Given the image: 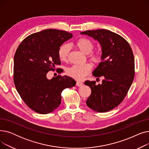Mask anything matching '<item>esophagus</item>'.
<instances>
[{"label":"esophagus","instance_id":"1","mask_svg":"<svg viewBox=\"0 0 149 149\" xmlns=\"http://www.w3.org/2000/svg\"><path fill=\"white\" fill-rule=\"evenodd\" d=\"M83 84V83L82 82H81V81H77V83H76V85L77 86H79V87L81 86Z\"/></svg>","mask_w":149,"mask_h":149}]
</instances>
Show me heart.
<instances>
[{
    "label": "heart",
    "instance_id": "b5f03b06",
    "mask_svg": "<svg viewBox=\"0 0 149 149\" xmlns=\"http://www.w3.org/2000/svg\"><path fill=\"white\" fill-rule=\"evenodd\" d=\"M75 46L85 54H88V58L93 64L98 65L101 61V54L97 52H92L94 48V44L90 39L81 38L75 43ZM69 52V46L67 44L61 45L58 51L59 58L61 61L68 60ZM92 66L89 63L82 65H72L66 70L67 74L77 80H81L91 72Z\"/></svg>",
    "mask_w": 149,
    "mask_h": 149
}]
</instances>
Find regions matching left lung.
Instances as JSON below:
<instances>
[{"label": "left lung", "instance_id": "1", "mask_svg": "<svg viewBox=\"0 0 149 149\" xmlns=\"http://www.w3.org/2000/svg\"><path fill=\"white\" fill-rule=\"evenodd\" d=\"M98 40L102 49V61L93 71L102 83L86 80L91 89L86 101L93 111L106 112L118 106L131 86L135 76V60L129 43L121 36L107 29L86 31L81 33Z\"/></svg>", "mask_w": 149, "mask_h": 149}]
</instances>
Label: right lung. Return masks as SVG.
Returning a JSON list of instances; mask_svg holds the SVG:
<instances>
[{
    "mask_svg": "<svg viewBox=\"0 0 149 149\" xmlns=\"http://www.w3.org/2000/svg\"><path fill=\"white\" fill-rule=\"evenodd\" d=\"M72 37L65 31L45 29L26 37L14 57V82L25 103L37 113L47 114L61 103V93L76 81L68 76L58 75L48 80L46 74L61 61L58 51ZM60 69V68H59Z\"/></svg>",
    "mask_w": 149,
    "mask_h": 149,
    "instance_id": "1",
    "label": "right lung"
}]
</instances>
